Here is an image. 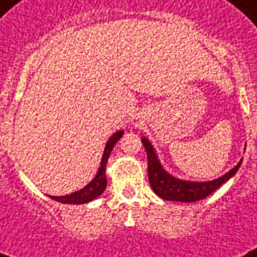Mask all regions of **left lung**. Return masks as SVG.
Listing matches in <instances>:
<instances>
[{
    "label": "left lung",
    "mask_w": 257,
    "mask_h": 257,
    "mask_svg": "<svg viewBox=\"0 0 257 257\" xmlns=\"http://www.w3.org/2000/svg\"><path fill=\"white\" fill-rule=\"evenodd\" d=\"M141 141L144 144L147 156H148V177L151 187L155 191V193L160 196L161 199L171 200V201L192 203V201L203 200L204 197L211 195L212 192H215L220 185H223L227 180L231 179L241 164V161H240L235 168H232L228 173H225L219 179L213 180V181H207V183L183 181V180L175 179L173 176L168 175L163 169L161 164L159 163L156 153L153 151V147L147 139H143Z\"/></svg>",
    "instance_id": "left-lung-1"
}]
</instances>
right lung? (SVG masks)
<instances>
[{
    "mask_svg": "<svg viewBox=\"0 0 257 257\" xmlns=\"http://www.w3.org/2000/svg\"><path fill=\"white\" fill-rule=\"evenodd\" d=\"M122 131H118L113 135L110 139L108 140L106 145H105L104 155H102V160H101V165L97 172L96 177L90 181V183L86 185L85 188H82L81 191L74 192V193H70L68 196H50L52 199L56 200V201H60V203L64 204H85L90 200L96 199L98 196L105 191V187H106V176H105V167H106V161H108V157L112 152L113 147L116 144L117 141L120 140V137L122 136Z\"/></svg>",
    "mask_w": 257,
    "mask_h": 257,
    "instance_id": "1",
    "label": "right lung"
}]
</instances>
